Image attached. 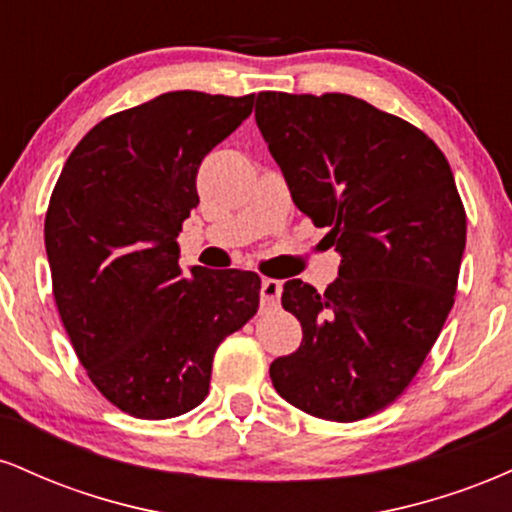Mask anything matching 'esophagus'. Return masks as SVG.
<instances>
[{"label":"esophagus","instance_id":"esophagus-1","mask_svg":"<svg viewBox=\"0 0 512 512\" xmlns=\"http://www.w3.org/2000/svg\"><path fill=\"white\" fill-rule=\"evenodd\" d=\"M281 289H284V286H281V281L262 279L260 293H262V305H264V308H274V305L279 303Z\"/></svg>","mask_w":512,"mask_h":512}]
</instances>
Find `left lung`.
Masks as SVG:
<instances>
[{"mask_svg": "<svg viewBox=\"0 0 512 512\" xmlns=\"http://www.w3.org/2000/svg\"><path fill=\"white\" fill-rule=\"evenodd\" d=\"M255 120L296 207L342 255L325 293L284 284L303 342L269 378L305 414L366 419L407 390L455 303L467 214L450 163L419 127L346 93L262 91Z\"/></svg>", "mask_w": 512, "mask_h": 512, "instance_id": "8db88e82", "label": "left lung"}]
</instances>
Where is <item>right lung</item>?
<instances>
[{"mask_svg":"<svg viewBox=\"0 0 512 512\" xmlns=\"http://www.w3.org/2000/svg\"><path fill=\"white\" fill-rule=\"evenodd\" d=\"M252 103L255 93L170 91L105 117L52 190L45 250L62 325L91 383L129 416L202 404L219 344L260 308V276H185L175 240L199 204V163Z\"/></svg>","mask_w":512,"mask_h":512,"instance_id":"obj_1","label":"right lung"}]
</instances>
